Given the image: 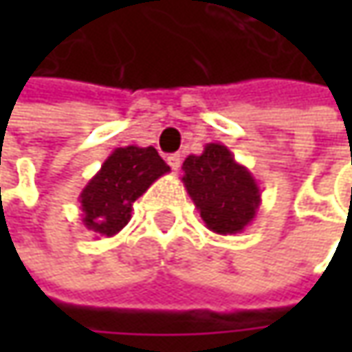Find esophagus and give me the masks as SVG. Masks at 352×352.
Instances as JSON below:
<instances>
[{
    "instance_id": "obj_1",
    "label": "esophagus",
    "mask_w": 352,
    "mask_h": 352,
    "mask_svg": "<svg viewBox=\"0 0 352 352\" xmlns=\"http://www.w3.org/2000/svg\"><path fill=\"white\" fill-rule=\"evenodd\" d=\"M166 162H168L170 168H172V170H180V166H182V156H180V155H170L168 158H166Z\"/></svg>"
}]
</instances>
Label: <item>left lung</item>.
<instances>
[{"mask_svg":"<svg viewBox=\"0 0 352 352\" xmlns=\"http://www.w3.org/2000/svg\"><path fill=\"white\" fill-rule=\"evenodd\" d=\"M182 170L184 188L210 231L235 235L252 223L261 206V188L225 144H206L201 155L184 160Z\"/></svg>","mask_w":352,"mask_h":352,"instance_id":"obj_1","label":"left lung"}]
</instances>
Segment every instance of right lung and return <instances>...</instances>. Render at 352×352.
<instances>
[{"instance_id": "obj_1", "label": "right lung", "mask_w": 352, "mask_h": 352, "mask_svg": "<svg viewBox=\"0 0 352 352\" xmlns=\"http://www.w3.org/2000/svg\"><path fill=\"white\" fill-rule=\"evenodd\" d=\"M166 172L170 166L155 146L116 148L78 197L82 223L98 236L117 235L129 223L135 199Z\"/></svg>"}]
</instances>
